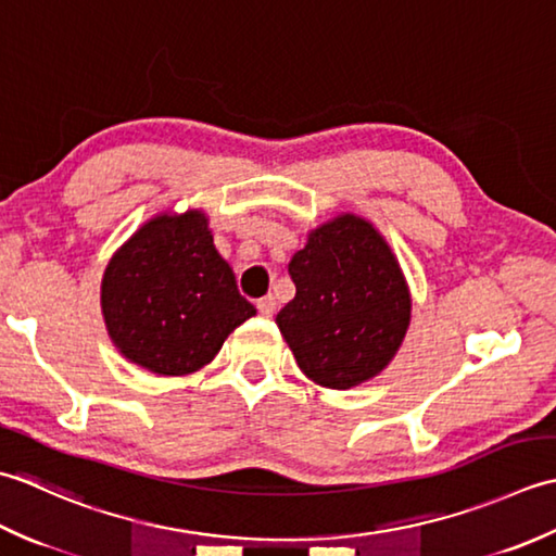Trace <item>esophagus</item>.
<instances>
[{"instance_id":"esophagus-1","label":"esophagus","mask_w":556,"mask_h":556,"mask_svg":"<svg viewBox=\"0 0 556 556\" xmlns=\"http://www.w3.org/2000/svg\"><path fill=\"white\" fill-rule=\"evenodd\" d=\"M256 309L262 312L264 316H274V312H276V298L274 294H266V298H262L256 302Z\"/></svg>"}]
</instances>
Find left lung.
<instances>
[{"instance_id":"obj_1","label":"left lung","mask_w":556,"mask_h":556,"mask_svg":"<svg viewBox=\"0 0 556 556\" xmlns=\"http://www.w3.org/2000/svg\"><path fill=\"white\" fill-rule=\"evenodd\" d=\"M294 298L276 316L298 367L353 389L389 367L410 326V290L381 232L343 213L307 235L288 266Z\"/></svg>"}]
</instances>
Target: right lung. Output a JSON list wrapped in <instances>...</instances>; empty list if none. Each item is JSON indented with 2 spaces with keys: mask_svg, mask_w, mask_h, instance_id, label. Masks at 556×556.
I'll return each instance as SVG.
<instances>
[{
  "mask_svg": "<svg viewBox=\"0 0 556 556\" xmlns=\"http://www.w3.org/2000/svg\"><path fill=\"white\" fill-rule=\"evenodd\" d=\"M100 307L119 353L161 377L206 367L256 314L197 208L155 215L112 254Z\"/></svg>",
  "mask_w": 556,
  "mask_h": 556,
  "instance_id": "1",
  "label": "right lung"
}]
</instances>
